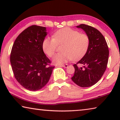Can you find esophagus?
Instances as JSON below:
<instances>
[{
  "label": "esophagus",
  "instance_id": "1",
  "mask_svg": "<svg viewBox=\"0 0 120 120\" xmlns=\"http://www.w3.org/2000/svg\"><path fill=\"white\" fill-rule=\"evenodd\" d=\"M59 66H60V67H63L64 68H67L68 67V65L67 64H61V65H59Z\"/></svg>",
  "mask_w": 120,
  "mask_h": 120
}]
</instances>
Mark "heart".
Here are the masks:
<instances>
[{"label": "heart", "mask_w": 120, "mask_h": 120, "mask_svg": "<svg viewBox=\"0 0 120 120\" xmlns=\"http://www.w3.org/2000/svg\"><path fill=\"white\" fill-rule=\"evenodd\" d=\"M53 36V38H46L44 40L42 48L46 55L52 57L58 44H64L61 49L63 52L56 54L53 59L56 64H64L72 59L77 60L82 58L88 50L90 43L88 35L69 27L58 30Z\"/></svg>", "instance_id": "heart-1"}]
</instances>
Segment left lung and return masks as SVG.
<instances>
[{
    "mask_svg": "<svg viewBox=\"0 0 120 120\" xmlns=\"http://www.w3.org/2000/svg\"><path fill=\"white\" fill-rule=\"evenodd\" d=\"M77 27L82 28L88 35L90 43L85 56L74 64L75 73L71 79L80 87H90L100 80L106 70L109 48L104 36L95 28L85 24H80ZM77 64L83 67L79 68Z\"/></svg>",
    "mask_w": 120,
    "mask_h": 120,
    "instance_id": "obj_1",
    "label": "left lung"
}]
</instances>
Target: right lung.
<instances>
[{
	"instance_id": "add662e5",
	"label": "right lung",
	"mask_w": 120,
	"mask_h": 120,
	"mask_svg": "<svg viewBox=\"0 0 120 120\" xmlns=\"http://www.w3.org/2000/svg\"><path fill=\"white\" fill-rule=\"evenodd\" d=\"M47 35L46 27L32 25L16 38L10 61L14 76L24 88L40 90L50 79L54 66L44 53L42 43Z\"/></svg>"
}]
</instances>
